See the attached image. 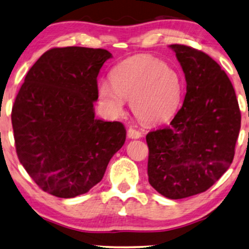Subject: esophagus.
I'll use <instances>...</instances> for the list:
<instances>
[{
  "label": "esophagus",
  "mask_w": 249,
  "mask_h": 249,
  "mask_svg": "<svg viewBox=\"0 0 249 249\" xmlns=\"http://www.w3.org/2000/svg\"><path fill=\"white\" fill-rule=\"evenodd\" d=\"M127 135L128 137L131 139H138L142 137V132H139L138 130H136V129H132V128H129Z\"/></svg>",
  "instance_id": "1"
}]
</instances>
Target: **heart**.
I'll use <instances>...</instances> for the list:
<instances>
[{
    "label": "heart",
    "instance_id": "b5f03b06",
    "mask_svg": "<svg viewBox=\"0 0 249 249\" xmlns=\"http://www.w3.org/2000/svg\"><path fill=\"white\" fill-rule=\"evenodd\" d=\"M179 78L171 68L147 55L122 61L111 72V84L98 85V97L105 112L118 117L124 100L139 120L154 124L169 118L180 100Z\"/></svg>",
    "mask_w": 249,
    "mask_h": 249
}]
</instances>
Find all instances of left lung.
<instances>
[{"instance_id": "left-lung-1", "label": "left lung", "mask_w": 249, "mask_h": 249, "mask_svg": "<svg viewBox=\"0 0 249 249\" xmlns=\"http://www.w3.org/2000/svg\"><path fill=\"white\" fill-rule=\"evenodd\" d=\"M185 73L182 107L168 127L146 136L148 181L166 198L205 192L229 169L239 135V105L227 73L202 51L173 44Z\"/></svg>"}]
</instances>
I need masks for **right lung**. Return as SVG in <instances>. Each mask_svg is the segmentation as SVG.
<instances>
[{
  "instance_id": "obj_1",
  "label": "right lung",
  "mask_w": 249,
  "mask_h": 249,
  "mask_svg": "<svg viewBox=\"0 0 249 249\" xmlns=\"http://www.w3.org/2000/svg\"><path fill=\"white\" fill-rule=\"evenodd\" d=\"M112 54L70 46L43 54L30 68L11 120L17 155L40 189L61 198L87 193L125 141L121 122L95 118L97 76Z\"/></svg>"
}]
</instances>
